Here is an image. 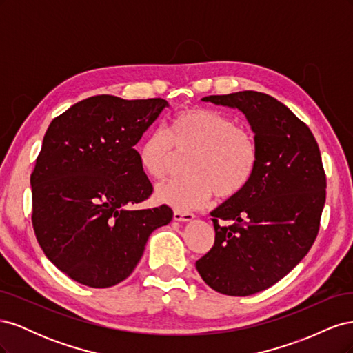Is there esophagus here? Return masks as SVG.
<instances>
[{
    "mask_svg": "<svg viewBox=\"0 0 353 353\" xmlns=\"http://www.w3.org/2000/svg\"><path fill=\"white\" fill-rule=\"evenodd\" d=\"M174 219L179 221V222H190L194 219V215L191 212H181V210H175L174 212Z\"/></svg>",
    "mask_w": 353,
    "mask_h": 353,
    "instance_id": "34e87169",
    "label": "esophagus"
}]
</instances>
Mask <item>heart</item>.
I'll use <instances>...</instances> for the list:
<instances>
[{
	"instance_id": "1",
	"label": "heart",
	"mask_w": 353,
	"mask_h": 353,
	"mask_svg": "<svg viewBox=\"0 0 353 353\" xmlns=\"http://www.w3.org/2000/svg\"><path fill=\"white\" fill-rule=\"evenodd\" d=\"M191 153L185 178L160 184L157 201L176 210L205 206L215 193L219 199L239 196L248 188L259 162L254 138L236 121L218 110L188 108L178 112L168 125V135L148 132L137 147L138 163L152 179H162L174 156Z\"/></svg>"
}]
</instances>
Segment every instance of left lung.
Segmentation results:
<instances>
[{"instance_id":"obj_1","label":"left lung","mask_w":353,"mask_h":353,"mask_svg":"<svg viewBox=\"0 0 353 353\" xmlns=\"http://www.w3.org/2000/svg\"><path fill=\"white\" fill-rule=\"evenodd\" d=\"M203 101L245 114L259 162L248 188L210 213L215 243L196 268L215 292L250 296L280 281L312 248L325 203L321 153L306 123L268 94L240 91Z\"/></svg>"}]
</instances>
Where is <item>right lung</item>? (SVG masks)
<instances>
[{
  "label": "right lung",
  "mask_w": 353,
  "mask_h": 353,
  "mask_svg": "<svg viewBox=\"0 0 353 353\" xmlns=\"http://www.w3.org/2000/svg\"><path fill=\"white\" fill-rule=\"evenodd\" d=\"M168 105L103 94L50 123L30 175L32 225L47 258L72 280L94 288L123 281L150 234L172 219L166 205L134 209L153 193L134 147Z\"/></svg>",
  "instance_id": "add662e5"
}]
</instances>
